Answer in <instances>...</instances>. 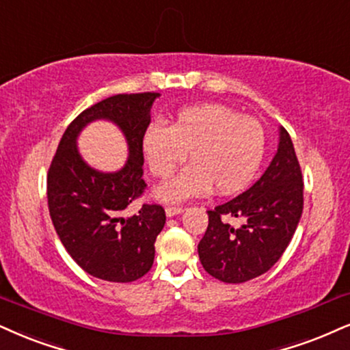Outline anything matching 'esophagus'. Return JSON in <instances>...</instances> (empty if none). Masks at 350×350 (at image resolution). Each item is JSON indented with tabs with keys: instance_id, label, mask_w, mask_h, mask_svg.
Here are the masks:
<instances>
[{
	"instance_id": "esophagus-1",
	"label": "esophagus",
	"mask_w": 350,
	"mask_h": 350,
	"mask_svg": "<svg viewBox=\"0 0 350 350\" xmlns=\"http://www.w3.org/2000/svg\"><path fill=\"white\" fill-rule=\"evenodd\" d=\"M182 213H183V208H180V206H167L165 208L167 217H174V215H178Z\"/></svg>"
}]
</instances>
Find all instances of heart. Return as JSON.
I'll use <instances>...</instances> for the list:
<instances>
[{
    "mask_svg": "<svg viewBox=\"0 0 350 350\" xmlns=\"http://www.w3.org/2000/svg\"><path fill=\"white\" fill-rule=\"evenodd\" d=\"M141 152L155 178L167 180L185 162L189 165L154 191L155 200L180 202L211 191H240L260 170L266 131L260 120L241 116L221 103L185 107L170 124L150 123L141 136Z\"/></svg>",
    "mask_w": 350,
    "mask_h": 350,
    "instance_id": "heart-1",
    "label": "heart"
}]
</instances>
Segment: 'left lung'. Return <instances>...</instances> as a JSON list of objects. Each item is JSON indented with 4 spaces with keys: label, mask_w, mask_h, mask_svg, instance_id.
I'll use <instances>...</instances> for the list:
<instances>
[{
    "label": "left lung",
    "mask_w": 350,
    "mask_h": 350,
    "mask_svg": "<svg viewBox=\"0 0 350 350\" xmlns=\"http://www.w3.org/2000/svg\"><path fill=\"white\" fill-rule=\"evenodd\" d=\"M304 211V182L291 136L279 128L278 152L261 178L234 200L208 211L198 245L201 265L228 284L247 282L269 271L291 243ZM227 217L242 222L234 228Z\"/></svg>",
    "instance_id": "1"
}]
</instances>
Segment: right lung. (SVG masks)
<instances>
[{
	"label": "right lung",
	"mask_w": 350,
	"mask_h": 350,
	"mask_svg": "<svg viewBox=\"0 0 350 350\" xmlns=\"http://www.w3.org/2000/svg\"><path fill=\"white\" fill-rule=\"evenodd\" d=\"M161 94H118L77 115L66 128L46 178L50 217L71 258L85 273L109 282H133L152 267L155 239L165 226V211L142 204L135 215L124 209L144 191L141 136ZM107 119L129 144V159L116 172L90 167L77 149L89 122Z\"/></svg>",
	"instance_id": "obj_1"
}]
</instances>
